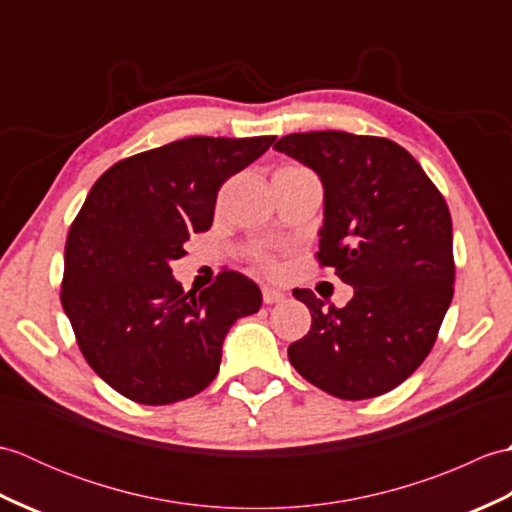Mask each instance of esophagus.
<instances>
[{
    "label": "esophagus",
    "instance_id": "obj_1",
    "mask_svg": "<svg viewBox=\"0 0 512 512\" xmlns=\"http://www.w3.org/2000/svg\"><path fill=\"white\" fill-rule=\"evenodd\" d=\"M262 297H264V303H281L286 299V295L281 290H275V288H264L262 290Z\"/></svg>",
    "mask_w": 512,
    "mask_h": 512
}]
</instances>
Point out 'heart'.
Listing matches in <instances>:
<instances>
[{"label":"heart","instance_id":"obj_1","mask_svg":"<svg viewBox=\"0 0 512 512\" xmlns=\"http://www.w3.org/2000/svg\"><path fill=\"white\" fill-rule=\"evenodd\" d=\"M288 167H297V165H288Z\"/></svg>","mask_w":512,"mask_h":512}]
</instances>
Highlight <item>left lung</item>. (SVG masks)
I'll return each instance as SVG.
<instances>
[{
  "label": "left lung",
  "mask_w": 512,
  "mask_h": 512,
  "mask_svg": "<svg viewBox=\"0 0 512 512\" xmlns=\"http://www.w3.org/2000/svg\"><path fill=\"white\" fill-rule=\"evenodd\" d=\"M275 149L321 178L317 259L354 288L343 308L295 290L312 325L288 347L290 363L336 398L387 394L427 358L451 306L449 206L418 160L389 138L308 132L279 138Z\"/></svg>",
  "instance_id": "left-lung-1"
}]
</instances>
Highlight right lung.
Instances as JSON below:
<instances>
[{
  "label": "right lung",
  "instance_id": "obj_1",
  "mask_svg": "<svg viewBox=\"0 0 512 512\" xmlns=\"http://www.w3.org/2000/svg\"><path fill=\"white\" fill-rule=\"evenodd\" d=\"M273 143L182 138L94 182L65 242L61 303L85 361L118 394L140 405L200 394L220 372L226 332L262 306L255 281L235 270L184 292L171 262L211 228L222 184Z\"/></svg>",
  "mask_w": 512,
  "mask_h": 512
}]
</instances>
